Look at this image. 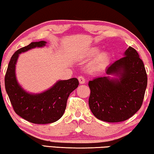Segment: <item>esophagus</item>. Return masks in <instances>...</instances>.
<instances>
[{
    "mask_svg": "<svg viewBox=\"0 0 154 154\" xmlns=\"http://www.w3.org/2000/svg\"><path fill=\"white\" fill-rule=\"evenodd\" d=\"M78 80H79V84H84L85 83V78H84L83 76H79L78 77Z\"/></svg>",
    "mask_w": 154,
    "mask_h": 154,
    "instance_id": "34e87169",
    "label": "esophagus"
}]
</instances>
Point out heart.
<instances>
[{"instance_id": "heart-1", "label": "heart", "mask_w": 154, "mask_h": 154, "mask_svg": "<svg viewBox=\"0 0 154 154\" xmlns=\"http://www.w3.org/2000/svg\"><path fill=\"white\" fill-rule=\"evenodd\" d=\"M99 52V49L92 47L86 52V56L88 58L93 57ZM109 61V54L107 52H102L96 56L90 63V69L93 71H100L107 66Z\"/></svg>"}]
</instances>
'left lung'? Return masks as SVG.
<instances>
[{
    "label": "left lung",
    "instance_id": "8db88e82",
    "mask_svg": "<svg viewBox=\"0 0 154 154\" xmlns=\"http://www.w3.org/2000/svg\"><path fill=\"white\" fill-rule=\"evenodd\" d=\"M106 73L120 78L97 77L88 82L91 111L97 119L106 122L128 119L140 109L144 100L147 86L144 63L137 51L129 47L125 56L110 65Z\"/></svg>",
    "mask_w": 154,
    "mask_h": 154
}]
</instances>
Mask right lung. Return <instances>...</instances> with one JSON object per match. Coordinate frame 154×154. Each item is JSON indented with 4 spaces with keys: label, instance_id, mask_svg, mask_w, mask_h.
Returning <instances> with one entry per match:
<instances>
[{
    "label": "right lung",
    "instance_id": "add662e5",
    "mask_svg": "<svg viewBox=\"0 0 154 154\" xmlns=\"http://www.w3.org/2000/svg\"><path fill=\"white\" fill-rule=\"evenodd\" d=\"M45 44V41L33 42L15 51L5 76V90L15 113L35 124H47L59 119L66 109L69 96L79 85L77 78L61 80L50 89L35 95L28 94L21 88L15 77V65L19 54Z\"/></svg>",
    "mask_w": 154,
    "mask_h": 154
}]
</instances>
